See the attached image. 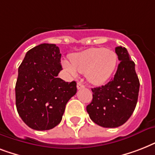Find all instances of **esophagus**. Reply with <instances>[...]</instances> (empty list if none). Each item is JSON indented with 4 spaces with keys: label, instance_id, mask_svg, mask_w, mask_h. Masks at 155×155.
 <instances>
[{
    "label": "esophagus",
    "instance_id": "obj_1",
    "mask_svg": "<svg viewBox=\"0 0 155 155\" xmlns=\"http://www.w3.org/2000/svg\"><path fill=\"white\" fill-rule=\"evenodd\" d=\"M77 89H81V88H83V87H84V85L81 82H78L77 83Z\"/></svg>",
    "mask_w": 155,
    "mask_h": 155
}]
</instances>
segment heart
Wrapping results in <instances>:
<instances>
[{
  "mask_svg": "<svg viewBox=\"0 0 155 155\" xmlns=\"http://www.w3.org/2000/svg\"><path fill=\"white\" fill-rule=\"evenodd\" d=\"M117 54L105 48H90L73 54L71 62L63 60V67L71 75L86 73L87 80L94 85L104 84L113 75L117 65Z\"/></svg>",
  "mask_w": 155,
  "mask_h": 155,
  "instance_id": "obj_1",
  "label": "heart"
}]
</instances>
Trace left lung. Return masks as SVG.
I'll list each match as a JSON object with an SVG mask.
<instances>
[{"mask_svg":"<svg viewBox=\"0 0 155 155\" xmlns=\"http://www.w3.org/2000/svg\"><path fill=\"white\" fill-rule=\"evenodd\" d=\"M115 51L120 62L114 77L107 84L92 88V101L87 106L91 120L104 128L118 127L129 120L139 92L134 62L125 47H116Z\"/></svg>","mask_w":155,"mask_h":155,"instance_id":"1","label":"left lung"}]
</instances>
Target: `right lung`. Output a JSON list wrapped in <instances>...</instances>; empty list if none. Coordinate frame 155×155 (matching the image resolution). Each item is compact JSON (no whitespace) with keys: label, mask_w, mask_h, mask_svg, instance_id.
Wrapping results in <instances>:
<instances>
[{"label":"right lung","mask_w":155,"mask_h":155,"mask_svg":"<svg viewBox=\"0 0 155 155\" xmlns=\"http://www.w3.org/2000/svg\"><path fill=\"white\" fill-rule=\"evenodd\" d=\"M61 54L55 44L30 49L18 68L16 107L21 120L35 130H48L60 123L68 101L76 93L75 81L65 82Z\"/></svg>","instance_id":"right-lung-1"}]
</instances>
